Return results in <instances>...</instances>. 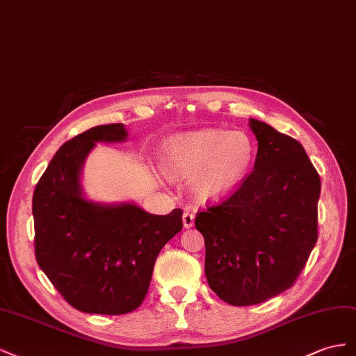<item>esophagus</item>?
I'll return each mask as SVG.
<instances>
[{
  "label": "esophagus",
  "mask_w": 356,
  "mask_h": 356,
  "mask_svg": "<svg viewBox=\"0 0 356 356\" xmlns=\"http://www.w3.org/2000/svg\"><path fill=\"white\" fill-rule=\"evenodd\" d=\"M194 220H195V213L192 210H185L184 211V227L191 228L192 225H194Z\"/></svg>",
  "instance_id": "1"
}]
</instances>
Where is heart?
<instances>
[{"label":"heart","instance_id":"1","mask_svg":"<svg viewBox=\"0 0 356 356\" xmlns=\"http://www.w3.org/2000/svg\"><path fill=\"white\" fill-rule=\"evenodd\" d=\"M255 146L241 131L202 129L165 141L161 167L168 176L189 177L192 189L204 200L231 195L246 180Z\"/></svg>","mask_w":356,"mask_h":356}]
</instances>
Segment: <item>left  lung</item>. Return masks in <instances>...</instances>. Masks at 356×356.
<instances>
[{
	"label": "left lung",
	"mask_w": 356,
	"mask_h": 356,
	"mask_svg": "<svg viewBox=\"0 0 356 356\" xmlns=\"http://www.w3.org/2000/svg\"><path fill=\"white\" fill-rule=\"evenodd\" d=\"M255 165L225 201L197 213L206 277L231 306H253L289 289L318 240L321 179L296 138L257 119Z\"/></svg>",
	"instance_id": "left-lung-1"
}]
</instances>
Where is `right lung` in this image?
Listing matches in <instances>:
<instances>
[{
	"label": "right lung",
	"instance_id": "right-lung-1",
	"mask_svg": "<svg viewBox=\"0 0 356 356\" xmlns=\"http://www.w3.org/2000/svg\"><path fill=\"white\" fill-rule=\"evenodd\" d=\"M122 124L94 127L59 147L33 197L40 268L65 301L83 313L125 314L143 302L155 261L184 227V211L150 215L131 202L83 197L80 172L97 143L125 141Z\"/></svg>",
	"mask_w": 356,
	"mask_h": 356
}]
</instances>
